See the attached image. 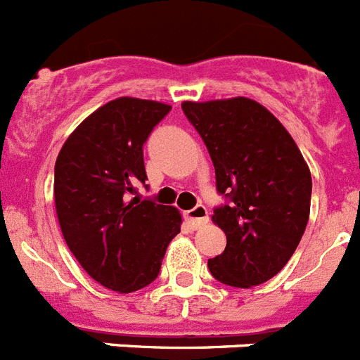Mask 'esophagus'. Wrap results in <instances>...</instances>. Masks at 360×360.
Wrapping results in <instances>:
<instances>
[{"label":"esophagus","instance_id":"34e87169","mask_svg":"<svg viewBox=\"0 0 360 360\" xmlns=\"http://www.w3.org/2000/svg\"><path fill=\"white\" fill-rule=\"evenodd\" d=\"M184 219H186V222L190 224V228L197 229L208 222V210H206V206H202V204H197L195 208L184 212Z\"/></svg>","mask_w":360,"mask_h":360}]
</instances>
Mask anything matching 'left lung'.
<instances>
[{
  "mask_svg": "<svg viewBox=\"0 0 360 360\" xmlns=\"http://www.w3.org/2000/svg\"><path fill=\"white\" fill-rule=\"evenodd\" d=\"M215 167L226 202L213 222L226 249L210 258L220 283L255 287L276 276L296 251L310 213L312 177L292 136L255 100L183 102Z\"/></svg>",
  "mask_w": 360,
  "mask_h": 360,
  "instance_id": "obj_1",
  "label": "left lung"
}]
</instances>
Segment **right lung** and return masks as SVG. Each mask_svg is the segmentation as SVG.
Segmentation results:
<instances>
[{
	"label": "right lung",
	"mask_w": 360,
	"mask_h": 360,
	"mask_svg": "<svg viewBox=\"0 0 360 360\" xmlns=\"http://www.w3.org/2000/svg\"><path fill=\"white\" fill-rule=\"evenodd\" d=\"M170 105L122 96L96 109L55 161V208L64 240L93 280L134 292L156 280L181 231L172 206L132 197L145 184L143 145Z\"/></svg>",
	"instance_id": "1"
}]
</instances>
